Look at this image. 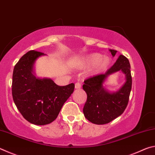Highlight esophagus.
I'll list each match as a JSON object with an SVG mask.
<instances>
[{"instance_id":"esophagus-1","label":"esophagus","mask_w":155,"mask_h":155,"mask_svg":"<svg viewBox=\"0 0 155 155\" xmlns=\"http://www.w3.org/2000/svg\"><path fill=\"white\" fill-rule=\"evenodd\" d=\"M75 89H80L81 87V85L79 83H75V86H74Z\"/></svg>"}]
</instances>
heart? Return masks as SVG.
Returning <instances> with one entry per match:
<instances>
[{"instance_id": "obj_1", "label": "heart", "mask_w": 155, "mask_h": 155, "mask_svg": "<svg viewBox=\"0 0 155 155\" xmlns=\"http://www.w3.org/2000/svg\"><path fill=\"white\" fill-rule=\"evenodd\" d=\"M81 63L84 66L92 65L89 74L94 76L103 72L107 69L110 64V59L107 57H103L101 54L94 52L83 57Z\"/></svg>"}]
</instances>
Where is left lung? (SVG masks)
I'll list each match as a JSON object with an SVG mask.
<instances>
[{
	"mask_svg": "<svg viewBox=\"0 0 155 155\" xmlns=\"http://www.w3.org/2000/svg\"><path fill=\"white\" fill-rule=\"evenodd\" d=\"M113 57L117 51L109 50ZM128 59L120 54L114 65L103 74L91 77L84 81L83 89L87 94V101L83 107L85 117L93 124H107L116 118L127 107L129 98L132 78ZM122 71L125 75V81L118 90L109 91L104 87L109 76Z\"/></svg>",
	"mask_w": 155,
	"mask_h": 155,
	"instance_id": "left-lung-1",
	"label": "left lung"
}]
</instances>
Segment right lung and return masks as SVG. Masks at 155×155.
<instances>
[{
	"instance_id": "add662e5",
	"label": "right lung",
	"mask_w": 155,
	"mask_h": 155,
	"mask_svg": "<svg viewBox=\"0 0 155 155\" xmlns=\"http://www.w3.org/2000/svg\"><path fill=\"white\" fill-rule=\"evenodd\" d=\"M46 54L30 51L15 65L12 78L14 103L31 124L45 125L58 116L64 104L74 90V84L59 86L50 78L36 77L35 64Z\"/></svg>"
}]
</instances>
